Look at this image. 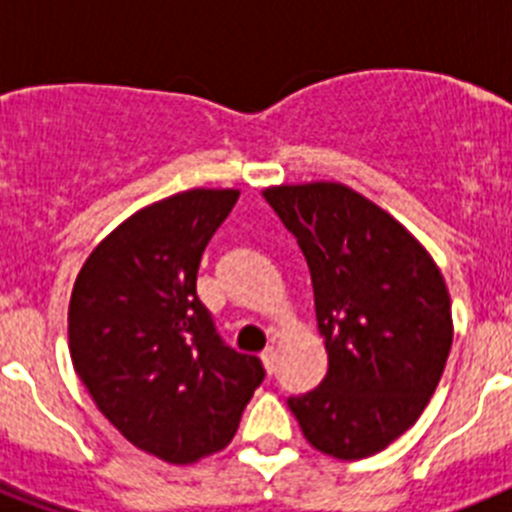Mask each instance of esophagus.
Instances as JSON below:
<instances>
[{
    "label": "esophagus",
    "mask_w": 512,
    "mask_h": 512,
    "mask_svg": "<svg viewBox=\"0 0 512 512\" xmlns=\"http://www.w3.org/2000/svg\"><path fill=\"white\" fill-rule=\"evenodd\" d=\"M261 361H264V369L266 374H274V369H277V351L274 348H266L264 354H261Z\"/></svg>",
    "instance_id": "esophagus-1"
}]
</instances>
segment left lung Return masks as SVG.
I'll return each mask as SVG.
<instances>
[{"label": "left lung", "instance_id": "obj_1", "mask_svg": "<svg viewBox=\"0 0 512 512\" xmlns=\"http://www.w3.org/2000/svg\"><path fill=\"white\" fill-rule=\"evenodd\" d=\"M264 200L305 256L328 351L318 390L287 405L310 446L366 459L408 431L441 382L449 289L423 243L346 184H279Z\"/></svg>", "mask_w": 512, "mask_h": 512}]
</instances>
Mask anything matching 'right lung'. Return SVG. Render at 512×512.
Returning <instances> with one entry per match:
<instances>
[{
  "mask_svg": "<svg viewBox=\"0 0 512 512\" xmlns=\"http://www.w3.org/2000/svg\"><path fill=\"white\" fill-rule=\"evenodd\" d=\"M238 189H187L133 212L81 266L69 351L99 413L135 449L194 464L225 449L264 382L215 333L197 269Z\"/></svg>",
  "mask_w": 512,
  "mask_h": 512,
  "instance_id": "right-lung-1",
  "label": "right lung"
}]
</instances>
